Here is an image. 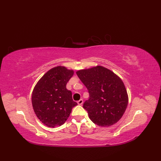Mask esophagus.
Returning <instances> with one entry per match:
<instances>
[{"instance_id": "34e87169", "label": "esophagus", "mask_w": 161, "mask_h": 161, "mask_svg": "<svg viewBox=\"0 0 161 161\" xmlns=\"http://www.w3.org/2000/svg\"><path fill=\"white\" fill-rule=\"evenodd\" d=\"M77 103H78V104H79V105H81L82 103H83V100H82V99H80V100L78 101H77Z\"/></svg>"}]
</instances>
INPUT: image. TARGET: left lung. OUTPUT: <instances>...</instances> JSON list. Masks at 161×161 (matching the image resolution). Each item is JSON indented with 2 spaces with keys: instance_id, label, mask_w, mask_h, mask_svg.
<instances>
[{
  "instance_id": "left-lung-1",
  "label": "left lung",
  "mask_w": 161,
  "mask_h": 161,
  "mask_svg": "<svg viewBox=\"0 0 161 161\" xmlns=\"http://www.w3.org/2000/svg\"><path fill=\"white\" fill-rule=\"evenodd\" d=\"M76 75L89 93L83 108L87 111L90 119L102 127L118 122L128 103L127 91L120 78L100 66L79 70Z\"/></svg>"
}]
</instances>
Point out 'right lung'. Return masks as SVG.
<instances>
[{"label": "right lung", "instance_id": "add662e5", "mask_svg": "<svg viewBox=\"0 0 161 161\" xmlns=\"http://www.w3.org/2000/svg\"><path fill=\"white\" fill-rule=\"evenodd\" d=\"M74 72L64 66L47 71L38 81L32 92V105L38 119L48 127L61 125L77 105L66 84Z\"/></svg>", "mask_w": 161, "mask_h": 161}]
</instances>
